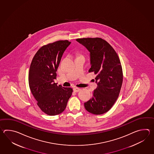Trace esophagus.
<instances>
[{
  "label": "esophagus",
  "mask_w": 154,
  "mask_h": 154,
  "mask_svg": "<svg viewBox=\"0 0 154 154\" xmlns=\"http://www.w3.org/2000/svg\"><path fill=\"white\" fill-rule=\"evenodd\" d=\"M73 90L75 92H79V91L81 90V88H76V87H74L73 88Z\"/></svg>",
  "instance_id": "1"
}]
</instances>
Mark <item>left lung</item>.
Here are the masks:
<instances>
[{
	"mask_svg": "<svg viewBox=\"0 0 154 154\" xmlns=\"http://www.w3.org/2000/svg\"><path fill=\"white\" fill-rule=\"evenodd\" d=\"M90 52L91 68L97 87L93 96L84 103L86 111L94 115L108 112L118 98L123 82L121 63L117 53L107 42L101 38L76 39Z\"/></svg>",
	"mask_w": 154,
	"mask_h": 154,
	"instance_id": "obj_1",
	"label": "left lung"
}]
</instances>
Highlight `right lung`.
Returning a JSON list of instances; mask_svg holds the SVG:
<instances>
[{
  "label": "right lung",
  "instance_id": "right-lung-1",
  "mask_svg": "<svg viewBox=\"0 0 154 154\" xmlns=\"http://www.w3.org/2000/svg\"><path fill=\"white\" fill-rule=\"evenodd\" d=\"M71 42L58 41L39 48L33 58L29 73V88L39 108L47 115L64 111L72 89L54 82L61 58Z\"/></svg>",
  "mask_w": 154,
  "mask_h": 154
}]
</instances>
